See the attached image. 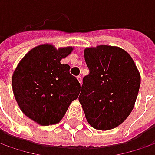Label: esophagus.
Instances as JSON below:
<instances>
[{
    "label": "esophagus",
    "instance_id": "34e87169",
    "mask_svg": "<svg viewBox=\"0 0 155 155\" xmlns=\"http://www.w3.org/2000/svg\"><path fill=\"white\" fill-rule=\"evenodd\" d=\"M77 79H78V81H79V82L81 84V81H82V78L81 77V76H77Z\"/></svg>",
    "mask_w": 155,
    "mask_h": 155
}]
</instances>
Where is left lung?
Listing matches in <instances>:
<instances>
[{
    "label": "left lung",
    "instance_id": "1",
    "mask_svg": "<svg viewBox=\"0 0 155 155\" xmlns=\"http://www.w3.org/2000/svg\"><path fill=\"white\" fill-rule=\"evenodd\" d=\"M89 74L79 101L88 123L98 130H109L121 124L134 108L140 76L131 56L123 49L101 45L86 48Z\"/></svg>",
    "mask_w": 155,
    "mask_h": 155
}]
</instances>
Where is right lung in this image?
<instances>
[{
	"mask_svg": "<svg viewBox=\"0 0 155 155\" xmlns=\"http://www.w3.org/2000/svg\"><path fill=\"white\" fill-rule=\"evenodd\" d=\"M72 50L41 45L28 53L14 72L12 85L17 103L25 115L40 125L58 123L78 98L80 82L69 73L70 66L61 63Z\"/></svg>",
	"mask_w": 155,
	"mask_h": 155,
	"instance_id": "1",
	"label": "right lung"
}]
</instances>
